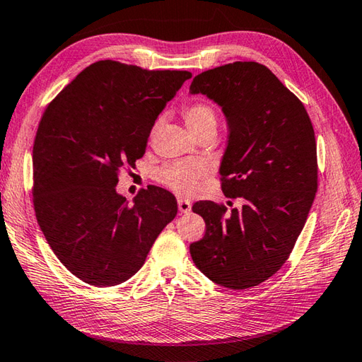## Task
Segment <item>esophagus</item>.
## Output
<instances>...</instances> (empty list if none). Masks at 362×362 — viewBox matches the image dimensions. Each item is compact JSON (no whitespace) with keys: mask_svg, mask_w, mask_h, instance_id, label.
I'll use <instances>...</instances> for the list:
<instances>
[{"mask_svg":"<svg viewBox=\"0 0 362 362\" xmlns=\"http://www.w3.org/2000/svg\"><path fill=\"white\" fill-rule=\"evenodd\" d=\"M177 206H179V211L187 214L191 211V202L189 200H185V199H179L177 200Z\"/></svg>","mask_w":362,"mask_h":362,"instance_id":"1","label":"esophagus"}]
</instances>
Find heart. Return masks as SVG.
Wrapping results in <instances>:
<instances>
[{
    "mask_svg": "<svg viewBox=\"0 0 362 362\" xmlns=\"http://www.w3.org/2000/svg\"><path fill=\"white\" fill-rule=\"evenodd\" d=\"M183 119L188 129L197 137L199 134L206 131H216L217 115L214 107L206 102H194L183 109ZM206 174L204 163H174L162 168L158 171V179L166 187L189 194L196 188V180Z\"/></svg>",
    "mask_w": 362,
    "mask_h": 362,
    "instance_id": "b5f03b06",
    "label": "heart"
}]
</instances>
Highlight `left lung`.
<instances>
[{
    "instance_id": "left-lung-1",
    "label": "left lung",
    "mask_w": 362,
    "mask_h": 362,
    "mask_svg": "<svg viewBox=\"0 0 362 362\" xmlns=\"http://www.w3.org/2000/svg\"><path fill=\"white\" fill-rule=\"evenodd\" d=\"M189 94L205 95L222 109L228 124L222 191L245 200L228 214L211 200L194 204L206 231L189 245L192 262L222 287H255L285 264L313 205V124L299 98L255 62L202 72Z\"/></svg>"
}]
</instances>
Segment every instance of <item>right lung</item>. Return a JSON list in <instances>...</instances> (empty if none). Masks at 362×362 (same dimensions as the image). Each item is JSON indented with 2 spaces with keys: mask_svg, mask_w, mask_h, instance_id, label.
I'll return each instance as SVG.
<instances>
[{
  "mask_svg": "<svg viewBox=\"0 0 362 362\" xmlns=\"http://www.w3.org/2000/svg\"><path fill=\"white\" fill-rule=\"evenodd\" d=\"M192 75L97 62L80 72L40 122L33 143V206L47 243L83 282L112 287L145 264L177 202L158 187L132 202L119 171L146 151L166 103Z\"/></svg>",
  "mask_w": 362,
  "mask_h": 362,
  "instance_id": "obj_1",
  "label": "right lung"
}]
</instances>
